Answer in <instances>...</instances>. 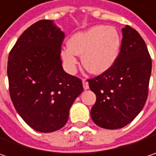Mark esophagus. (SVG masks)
Wrapping results in <instances>:
<instances>
[{"label": "esophagus", "mask_w": 156, "mask_h": 156, "mask_svg": "<svg viewBox=\"0 0 156 156\" xmlns=\"http://www.w3.org/2000/svg\"><path fill=\"white\" fill-rule=\"evenodd\" d=\"M83 87L85 90H87L89 88V85H88V82H87L86 79H83Z\"/></svg>", "instance_id": "esophagus-1"}]
</instances>
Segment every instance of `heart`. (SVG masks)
<instances>
[{
  "mask_svg": "<svg viewBox=\"0 0 156 156\" xmlns=\"http://www.w3.org/2000/svg\"><path fill=\"white\" fill-rule=\"evenodd\" d=\"M68 46L62 49V58L67 70L73 73L82 55L86 69L94 74H101L111 68L119 55L121 37L114 27L94 25L70 36Z\"/></svg>",
  "mask_w": 156,
  "mask_h": 156,
  "instance_id": "obj_1",
  "label": "heart"
}]
</instances>
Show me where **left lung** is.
<instances>
[{
    "label": "left lung",
    "mask_w": 156,
    "mask_h": 156,
    "mask_svg": "<svg viewBox=\"0 0 156 156\" xmlns=\"http://www.w3.org/2000/svg\"><path fill=\"white\" fill-rule=\"evenodd\" d=\"M120 52L111 68L87 79L96 94L91 117L104 129H119L141 111L148 95L152 60L147 45L130 25L122 29Z\"/></svg>",
    "instance_id": "8db88e82"
}]
</instances>
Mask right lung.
<instances>
[{
    "mask_svg": "<svg viewBox=\"0 0 156 156\" xmlns=\"http://www.w3.org/2000/svg\"><path fill=\"white\" fill-rule=\"evenodd\" d=\"M64 33L51 20L28 27L9 52V91L16 110L37 132L52 133L63 127L82 80L66 73L61 50Z\"/></svg>",
    "mask_w": 156,
    "mask_h": 156,
    "instance_id": "obj_1",
    "label": "right lung"
}]
</instances>
